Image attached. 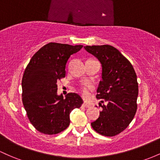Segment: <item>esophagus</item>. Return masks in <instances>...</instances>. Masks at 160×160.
I'll use <instances>...</instances> for the list:
<instances>
[{
    "instance_id": "esophagus-1",
    "label": "esophagus",
    "mask_w": 160,
    "mask_h": 160,
    "mask_svg": "<svg viewBox=\"0 0 160 160\" xmlns=\"http://www.w3.org/2000/svg\"><path fill=\"white\" fill-rule=\"evenodd\" d=\"M83 107H86V108H89V107L90 106V105H89V103L85 102H84L83 103Z\"/></svg>"
}]
</instances>
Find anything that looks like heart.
<instances>
[{"mask_svg":"<svg viewBox=\"0 0 160 160\" xmlns=\"http://www.w3.org/2000/svg\"><path fill=\"white\" fill-rule=\"evenodd\" d=\"M92 90V87L91 85H85L83 86L80 89V92L81 94L83 95V96H84L85 98H87L89 96V92L90 91Z\"/></svg>","mask_w":160,"mask_h":160,"instance_id":"obj_1","label":"heart"}]
</instances>
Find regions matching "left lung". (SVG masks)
I'll return each mask as SVG.
<instances>
[{"mask_svg":"<svg viewBox=\"0 0 160 160\" xmlns=\"http://www.w3.org/2000/svg\"><path fill=\"white\" fill-rule=\"evenodd\" d=\"M84 48L97 58L102 68L96 95L102 111L91 125L103 136H115L127 128L136 114L137 74L131 62L112 45H87Z\"/></svg>","mask_w":160,"mask_h":160,"instance_id":"left-lung-1","label":"left lung"}]
</instances>
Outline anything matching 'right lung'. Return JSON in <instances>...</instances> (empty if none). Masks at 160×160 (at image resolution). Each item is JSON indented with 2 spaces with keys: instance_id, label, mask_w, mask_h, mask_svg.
Masks as SVG:
<instances>
[{
  "instance_id": "right-lung-1",
  "label": "right lung",
  "mask_w": 160,
  "mask_h": 160,
  "mask_svg": "<svg viewBox=\"0 0 160 160\" xmlns=\"http://www.w3.org/2000/svg\"><path fill=\"white\" fill-rule=\"evenodd\" d=\"M83 45L50 42L32 57L22 79V100L29 122L40 133L56 134L70 124V114L83 104L78 94L64 99L57 94V83L65 77L66 64Z\"/></svg>"
}]
</instances>
